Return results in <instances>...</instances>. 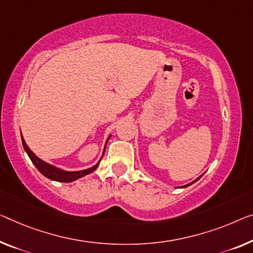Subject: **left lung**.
I'll use <instances>...</instances> for the list:
<instances>
[{"label": "left lung", "instance_id": "left-lung-1", "mask_svg": "<svg viewBox=\"0 0 253 253\" xmlns=\"http://www.w3.org/2000/svg\"><path fill=\"white\" fill-rule=\"evenodd\" d=\"M203 175V174H202ZM202 175L201 176H200V177H198V178L197 179H195V180H193V182H191L190 184H186V185H184V186H182V187H187V186H190V185H192V184H193V183H195V182H197V180H199L200 178H201V177H202Z\"/></svg>", "mask_w": 253, "mask_h": 253}]
</instances>
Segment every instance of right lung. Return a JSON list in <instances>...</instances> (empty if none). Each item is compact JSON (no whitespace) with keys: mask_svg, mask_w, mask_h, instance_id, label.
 I'll return each mask as SVG.
<instances>
[{"mask_svg":"<svg viewBox=\"0 0 253 253\" xmlns=\"http://www.w3.org/2000/svg\"><path fill=\"white\" fill-rule=\"evenodd\" d=\"M110 137H111V134L109 135L107 141H105L104 150H105V146H107V143H108L109 139H110ZM21 141H22V145H24V149L26 151V153L28 154L29 159L32 160V163L34 165H35V167L39 169V171L41 172V174H43L48 179L55 180V182L70 183V182H74V180L79 179V178H82V177L90 174V172H93L94 170H95V169L97 168V166L100 165V161H101V159H102V157L104 154V150H103V153H102V156H101L100 160L97 161L95 165L92 166V167H89L87 169H83V170L68 171V170H63V169H61V168L55 167V166L48 164V163H46V161H44L42 159H40V158L37 157L36 154L28 148L27 143L25 142V139H24V137H22V135H21Z\"/></svg>","mask_w":253,"mask_h":253,"instance_id":"right-lung-1","label":"right lung"}]
</instances>
